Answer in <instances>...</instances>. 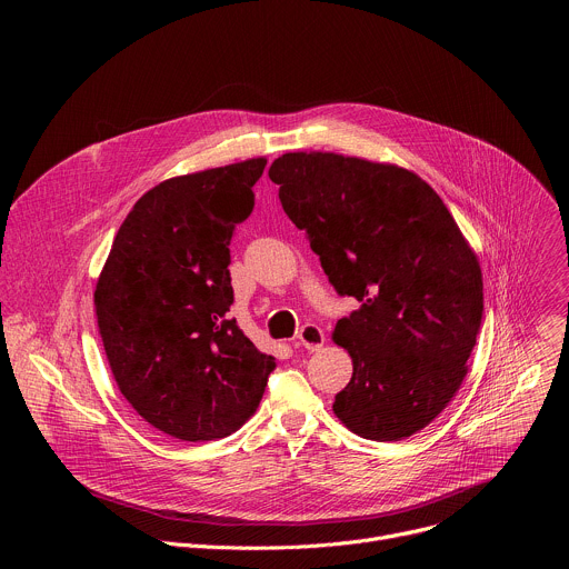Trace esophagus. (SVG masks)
Here are the masks:
<instances>
[{"label": "esophagus", "mask_w": 569, "mask_h": 569, "mask_svg": "<svg viewBox=\"0 0 569 569\" xmlns=\"http://www.w3.org/2000/svg\"><path fill=\"white\" fill-rule=\"evenodd\" d=\"M323 340L327 338H323V331L317 327V323H303L297 336V342L308 351H317L319 347H323Z\"/></svg>", "instance_id": "obj_1"}]
</instances>
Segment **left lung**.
I'll return each mask as SVG.
<instances>
[{
    "instance_id": "8db88e82",
    "label": "left lung",
    "mask_w": 569,
    "mask_h": 569,
    "mask_svg": "<svg viewBox=\"0 0 569 569\" xmlns=\"http://www.w3.org/2000/svg\"><path fill=\"white\" fill-rule=\"evenodd\" d=\"M268 176L331 286L360 303L333 333L353 360L336 417L362 439L412 437L446 410L466 376L483 312L475 252L412 171L286 152Z\"/></svg>"
}]
</instances>
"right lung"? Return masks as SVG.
Masks as SVG:
<instances>
[{"instance_id": "obj_1", "label": "right lung", "mask_w": 569, "mask_h": 569, "mask_svg": "<svg viewBox=\"0 0 569 569\" xmlns=\"http://www.w3.org/2000/svg\"><path fill=\"white\" fill-rule=\"evenodd\" d=\"M266 164L238 161L143 193L97 283L99 333L121 393L152 428L182 441L236 432L277 367L229 317V240L254 209Z\"/></svg>"}]
</instances>
